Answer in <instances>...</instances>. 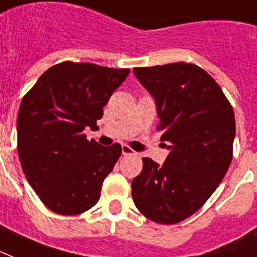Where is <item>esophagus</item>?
<instances>
[{
  "instance_id": "obj_1",
  "label": "esophagus",
  "mask_w": 257,
  "mask_h": 257,
  "mask_svg": "<svg viewBox=\"0 0 257 257\" xmlns=\"http://www.w3.org/2000/svg\"><path fill=\"white\" fill-rule=\"evenodd\" d=\"M122 155H136V151H134V150L129 147V146H126V144H123Z\"/></svg>"
}]
</instances>
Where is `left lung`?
<instances>
[{"instance_id":"left-lung-1","label":"left lung","mask_w":257,"mask_h":257,"mask_svg":"<svg viewBox=\"0 0 257 257\" xmlns=\"http://www.w3.org/2000/svg\"><path fill=\"white\" fill-rule=\"evenodd\" d=\"M157 102L161 140L170 150L162 166L143 158L132 199L147 219L174 225L203 207L233 158L234 110L200 66L188 62L134 68Z\"/></svg>"}]
</instances>
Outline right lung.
Instances as JSON below:
<instances>
[{
  "mask_svg": "<svg viewBox=\"0 0 257 257\" xmlns=\"http://www.w3.org/2000/svg\"><path fill=\"white\" fill-rule=\"evenodd\" d=\"M129 69L64 61L51 66L23 96L17 154L42 203L60 215H79L98 203L102 184L122 154L88 140L103 107Z\"/></svg>",
  "mask_w": 257,
  "mask_h": 257,
  "instance_id": "add662e5",
  "label": "right lung"
}]
</instances>
